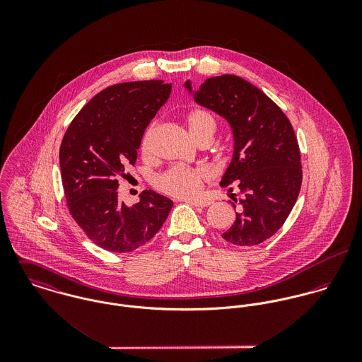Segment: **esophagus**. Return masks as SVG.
Wrapping results in <instances>:
<instances>
[{
    "instance_id": "1",
    "label": "esophagus",
    "mask_w": 362,
    "mask_h": 362,
    "mask_svg": "<svg viewBox=\"0 0 362 362\" xmlns=\"http://www.w3.org/2000/svg\"><path fill=\"white\" fill-rule=\"evenodd\" d=\"M185 202L192 205V206L198 207H206L211 204L210 201H204V199H189V201H185Z\"/></svg>"
}]
</instances>
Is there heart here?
<instances>
[{"label":"heart","mask_w":362,"mask_h":362,"mask_svg":"<svg viewBox=\"0 0 362 362\" xmlns=\"http://www.w3.org/2000/svg\"><path fill=\"white\" fill-rule=\"evenodd\" d=\"M187 125L195 141L209 142L217 129L214 115L205 108H195L187 115ZM157 122H152L144 132L141 139V152L145 157L153 153ZM211 178V170L206 165H173L158 174L155 178V187L171 197L192 198L204 188L205 182Z\"/></svg>","instance_id":"1"}]
</instances>
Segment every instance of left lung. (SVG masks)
Returning a JSON list of instances; mask_svg holds the SVG:
<instances>
[{
    "label": "left lung",
    "instance_id": "left-lung-1",
    "mask_svg": "<svg viewBox=\"0 0 362 362\" xmlns=\"http://www.w3.org/2000/svg\"><path fill=\"white\" fill-rule=\"evenodd\" d=\"M191 90V83H185ZM197 103L224 117L234 134V155L221 187L238 189L231 205L235 221L221 237L237 247H252L274 235L297 202L301 153L293 125L260 89L237 75L206 79Z\"/></svg>",
    "mask_w": 362,
    "mask_h": 362
}]
</instances>
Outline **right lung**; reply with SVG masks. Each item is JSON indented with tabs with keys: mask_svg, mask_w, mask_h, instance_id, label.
<instances>
[{
	"mask_svg": "<svg viewBox=\"0 0 362 362\" xmlns=\"http://www.w3.org/2000/svg\"><path fill=\"white\" fill-rule=\"evenodd\" d=\"M171 85L164 81L117 83L76 114L59 148L66 205L89 240L110 252H132L149 243L173 201L145 189L132 207L118 201V178L136 161L142 135Z\"/></svg>",
	"mask_w": 362,
	"mask_h": 362,
	"instance_id": "1",
	"label": "right lung"
}]
</instances>
